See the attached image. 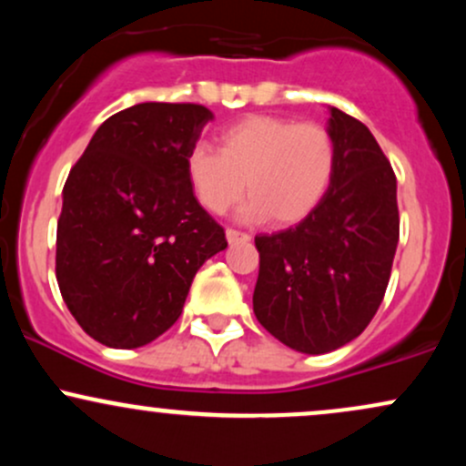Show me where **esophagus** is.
<instances>
[{
	"label": "esophagus",
	"mask_w": 466,
	"mask_h": 466,
	"mask_svg": "<svg viewBox=\"0 0 466 466\" xmlns=\"http://www.w3.org/2000/svg\"><path fill=\"white\" fill-rule=\"evenodd\" d=\"M226 238L229 245H234V243H248L251 237L245 232H238V229H226Z\"/></svg>",
	"instance_id": "esophagus-1"
}]
</instances>
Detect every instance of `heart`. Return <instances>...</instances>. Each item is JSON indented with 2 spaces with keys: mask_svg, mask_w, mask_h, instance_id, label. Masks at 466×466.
Here are the masks:
<instances>
[{
  "mask_svg": "<svg viewBox=\"0 0 466 466\" xmlns=\"http://www.w3.org/2000/svg\"><path fill=\"white\" fill-rule=\"evenodd\" d=\"M335 173V142L319 125L274 116H249L218 136V153L197 144L186 157V175L206 210L223 215L245 188L243 221L274 218L293 226L324 199Z\"/></svg>",
  "mask_w": 466,
  "mask_h": 466,
  "instance_id": "1",
  "label": "heart"
}]
</instances>
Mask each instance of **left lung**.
<instances>
[{
	"instance_id": "obj_1",
	"label": "left lung",
	"mask_w": 466,
	"mask_h": 466,
	"mask_svg": "<svg viewBox=\"0 0 466 466\" xmlns=\"http://www.w3.org/2000/svg\"><path fill=\"white\" fill-rule=\"evenodd\" d=\"M335 173L296 228L256 237V319L289 349L324 355L363 333L399 245L397 177L366 125L329 106Z\"/></svg>"
}]
</instances>
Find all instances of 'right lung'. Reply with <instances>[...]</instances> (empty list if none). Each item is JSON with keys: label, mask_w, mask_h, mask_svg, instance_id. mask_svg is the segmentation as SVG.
<instances>
[{"label": "right lung", "mask_w": 466, "mask_h": 466, "mask_svg": "<svg viewBox=\"0 0 466 466\" xmlns=\"http://www.w3.org/2000/svg\"><path fill=\"white\" fill-rule=\"evenodd\" d=\"M212 117L201 105H133L106 117L69 170L58 289L80 329L109 349H140L166 333L199 267L228 248L186 175Z\"/></svg>", "instance_id": "1"}]
</instances>
